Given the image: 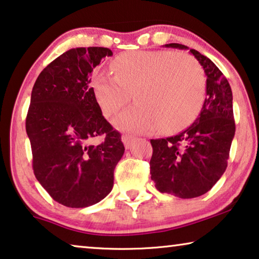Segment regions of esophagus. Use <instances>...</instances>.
I'll return each mask as SVG.
<instances>
[{
	"mask_svg": "<svg viewBox=\"0 0 259 259\" xmlns=\"http://www.w3.org/2000/svg\"><path fill=\"white\" fill-rule=\"evenodd\" d=\"M134 140H136V138H134L133 136H130V134H123V136L121 137V141L123 142V145H125L126 148H130Z\"/></svg>",
	"mask_w": 259,
	"mask_h": 259,
	"instance_id": "esophagus-1",
	"label": "esophagus"
}]
</instances>
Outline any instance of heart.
<instances>
[{"instance_id":"obj_1","label":"heart","mask_w":259,"mask_h":259,"mask_svg":"<svg viewBox=\"0 0 259 259\" xmlns=\"http://www.w3.org/2000/svg\"><path fill=\"white\" fill-rule=\"evenodd\" d=\"M114 76L97 74L92 88L104 117L120 130L149 132L162 126L176 132L188 126L200 112L205 89L203 69L188 54L138 51L122 54L112 64Z\"/></svg>"}]
</instances>
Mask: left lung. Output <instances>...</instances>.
<instances>
[{
    "instance_id": "8db88e82",
    "label": "left lung",
    "mask_w": 259,
    "mask_h": 259,
    "mask_svg": "<svg viewBox=\"0 0 259 259\" xmlns=\"http://www.w3.org/2000/svg\"><path fill=\"white\" fill-rule=\"evenodd\" d=\"M167 48L187 50L179 43ZM207 76V91L200 114L178 136L152 139L151 179L160 193L180 198L201 196L212 188L228 166L235 120L232 92L227 78L205 56L190 49Z\"/></svg>"
}]
</instances>
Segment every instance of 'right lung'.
Instances as JSON below:
<instances>
[{"instance_id": "add662e5", "label": "right lung", "mask_w": 259, "mask_h": 259, "mask_svg": "<svg viewBox=\"0 0 259 259\" xmlns=\"http://www.w3.org/2000/svg\"><path fill=\"white\" fill-rule=\"evenodd\" d=\"M107 48H76L52 61L32 88L25 130L36 179L56 202L70 208L98 203L113 188L125 147L100 111L90 86ZM104 137L91 145L92 137Z\"/></svg>"}]
</instances>
